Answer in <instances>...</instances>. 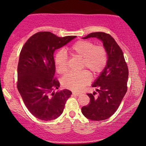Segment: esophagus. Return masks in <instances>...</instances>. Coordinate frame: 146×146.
<instances>
[{
    "label": "esophagus",
    "mask_w": 146,
    "mask_h": 146,
    "mask_svg": "<svg viewBox=\"0 0 146 146\" xmlns=\"http://www.w3.org/2000/svg\"><path fill=\"white\" fill-rule=\"evenodd\" d=\"M72 94L74 96H80L81 94L80 93H78V92H74L72 93Z\"/></svg>",
    "instance_id": "obj_1"
}]
</instances>
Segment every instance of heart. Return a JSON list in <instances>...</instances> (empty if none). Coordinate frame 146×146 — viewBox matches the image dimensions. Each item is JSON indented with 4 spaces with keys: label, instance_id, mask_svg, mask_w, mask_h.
<instances>
[{
    "label": "heart",
    "instance_id": "b5f03b06",
    "mask_svg": "<svg viewBox=\"0 0 146 146\" xmlns=\"http://www.w3.org/2000/svg\"><path fill=\"white\" fill-rule=\"evenodd\" d=\"M72 56L81 58L80 69H84L76 72H70L62 80V84L66 88L74 91L81 90L91 81L88 71L93 75H97L103 71L108 62V52L102 45H94L88 40H81L76 42L66 49ZM68 58L66 53L60 50L54 58L56 68L60 74L68 71ZM87 71H86V70Z\"/></svg>",
    "mask_w": 146,
    "mask_h": 146
}]
</instances>
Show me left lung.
I'll list each match as a JSON object with an SVG mask.
<instances>
[{
  "instance_id": "left-lung-1",
  "label": "left lung",
  "mask_w": 146,
  "mask_h": 146,
  "mask_svg": "<svg viewBox=\"0 0 146 146\" xmlns=\"http://www.w3.org/2000/svg\"><path fill=\"white\" fill-rule=\"evenodd\" d=\"M94 37L101 40L108 52V62L92 87L98 93L88 94L90 103L82 108V112L88 119L94 121L106 119L118 108L127 92L128 68L123 52L109 34L102 32L89 34L84 39Z\"/></svg>"
}]
</instances>
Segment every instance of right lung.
Wrapping results in <instances>:
<instances>
[{"label":"right lung","mask_w":146,"mask_h":146,"mask_svg":"<svg viewBox=\"0 0 146 146\" xmlns=\"http://www.w3.org/2000/svg\"><path fill=\"white\" fill-rule=\"evenodd\" d=\"M76 37L38 32L28 39L21 50L17 88L28 110L37 118L46 121L57 118L70 97L72 92L68 90L54 92L60 86L54 78V52Z\"/></svg>","instance_id":"right-lung-1"}]
</instances>
